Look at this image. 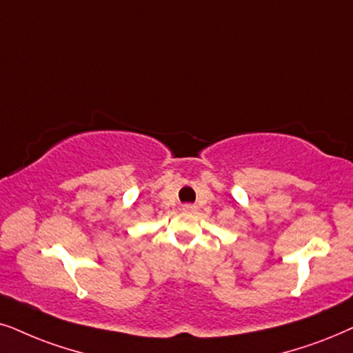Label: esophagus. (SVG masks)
<instances>
[{
  "instance_id": "1",
  "label": "esophagus",
  "mask_w": 353,
  "mask_h": 353,
  "mask_svg": "<svg viewBox=\"0 0 353 353\" xmlns=\"http://www.w3.org/2000/svg\"><path fill=\"white\" fill-rule=\"evenodd\" d=\"M182 210H184V211H196V205L185 203V205H182Z\"/></svg>"
}]
</instances>
